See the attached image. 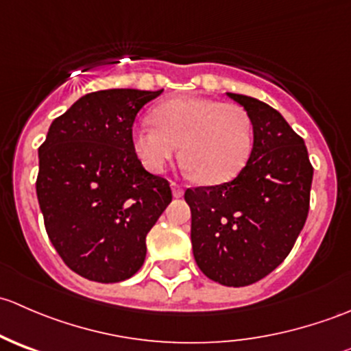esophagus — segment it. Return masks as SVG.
<instances>
[{
    "mask_svg": "<svg viewBox=\"0 0 351 351\" xmlns=\"http://www.w3.org/2000/svg\"><path fill=\"white\" fill-rule=\"evenodd\" d=\"M171 189H173V197H175V198L183 197V189H182V186L176 185V183H171Z\"/></svg>",
    "mask_w": 351,
    "mask_h": 351,
    "instance_id": "34e87169",
    "label": "esophagus"
}]
</instances>
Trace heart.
<instances>
[{
	"instance_id": "obj_1",
	"label": "heart",
	"mask_w": 351,
	"mask_h": 351,
	"mask_svg": "<svg viewBox=\"0 0 351 351\" xmlns=\"http://www.w3.org/2000/svg\"><path fill=\"white\" fill-rule=\"evenodd\" d=\"M154 125L132 130L137 158L153 173H161L180 146L183 166L205 185L232 180L246 165L253 147V127L241 105L204 97H176L151 113Z\"/></svg>"
}]
</instances>
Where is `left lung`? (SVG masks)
Segmentation results:
<instances>
[{
  "label": "left lung",
  "mask_w": 351,
  "mask_h": 351,
  "mask_svg": "<svg viewBox=\"0 0 351 351\" xmlns=\"http://www.w3.org/2000/svg\"><path fill=\"white\" fill-rule=\"evenodd\" d=\"M250 115L253 149L234 180L185 192L192 247L205 277L244 287L275 270L295 244L309 212L313 165L304 139L275 108L228 93Z\"/></svg>",
  "instance_id": "1"
}]
</instances>
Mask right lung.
<instances>
[{
	"label": "right lung",
	"mask_w": 351,
	"mask_h": 351,
	"mask_svg": "<svg viewBox=\"0 0 351 351\" xmlns=\"http://www.w3.org/2000/svg\"><path fill=\"white\" fill-rule=\"evenodd\" d=\"M158 91L120 88L81 97L38 147L37 198L62 261L101 284L127 280L146 236L171 202L168 180L146 171L132 146L137 112Z\"/></svg>",
	"instance_id": "right-lung-1"
}]
</instances>
